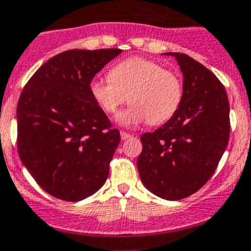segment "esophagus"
I'll return each mask as SVG.
<instances>
[{
  "mask_svg": "<svg viewBox=\"0 0 251 251\" xmlns=\"http://www.w3.org/2000/svg\"><path fill=\"white\" fill-rule=\"evenodd\" d=\"M120 136H121V140H123V141L128 140V138L132 137V135H131V133L125 132V131H121V132H120Z\"/></svg>",
  "mask_w": 251,
  "mask_h": 251,
  "instance_id": "obj_1",
  "label": "esophagus"
}]
</instances>
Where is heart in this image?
Here are the masks:
<instances>
[{
  "label": "heart",
  "instance_id": "b5f03b06",
  "mask_svg": "<svg viewBox=\"0 0 251 251\" xmlns=\"http://www.w3.org/2000/svg\"><path fill=\"white\" fill-rule=\"evenodd\" d=\"M89 89L106 114H116L127 100L132 104L118 116L124 126L165 123L176 113L182 99V82L175 72L138 56L120 61L109 77L92 79Z\"/></svg>",
  "mask_w": 251,
  "mask_h": 251
}]
</instances>
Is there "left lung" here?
<instances>
[{
    "mask_svg": "<svg viewBox=\"0 0 251 251\" xmlns=\"http://www.w3.org/2000/svg\"><path fill=\"white\" fill-rule=\"evenodd\" d=\"M174 56L184 76L176 113L141 136L137 168L143 185L165 200L193 195L215 173L229 140V101L220 79L186 53Z\"/></svg>",
    "mask_w": 251,
    "mask_h": 251,
    "instance_id": "8db88e82",
    "label": "left lung"
}]
</instances>
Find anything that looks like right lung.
Wrapping results in <instances>:
<instances>
[{
	"label": "right lung",
	"instance_id": "1",
	"mask_svg": "<svg viewBox=\"0 0 251 251\" xmlns=\"http://www.w3.org/2000/svg\"><path fill=\"white\" fill-rule=\"evenodd\" d=\"M120 49H74L46 61L17 105V150L24 167L53 198L79 201L100 189L120 142L89 84Z\"/></svg>",
	"mask_w": 251,
	"mask_h": 251
}]
</instances>
